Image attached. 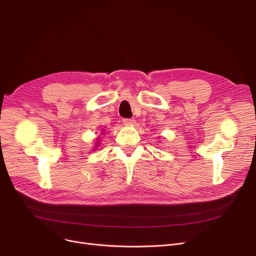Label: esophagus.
I'll return each instance as SVG.
<instances>
[{
  "label": "esophagus",
  "mask_w": 256,
  "mask_h": 256,
  "mask_svg": "<svg viewBox=\"0 0 256 256\" xmlns=\"http://www.w3.org/2000/svg\"><path fill=\"white\" fill-rule=\"evenodd\" d=\"M122 122L126 126H134L136 124V120L134 118H124V119H122Z\"/></svg>",
  "instance_id": "34e87169"
}]
</instances>
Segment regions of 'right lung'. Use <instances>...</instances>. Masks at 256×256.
<instances>
[{
  "label": "right lung",
  "instance_id": "obj_1",
  "mask_svg": "<svg viewBox=\"0 0 256 256\" xmlns=\"http://www.w3.org/2000/svg\"><path fill=\"white\" fill-rule=\"evenodd\" d=\"M98 139H100V137L96 139V145H94V148H96V150L98 146H100V141H98Z\"/></svg>",
  "mask_w": 256,
  "mask_h": 256
}]
</instances>
